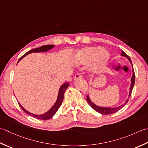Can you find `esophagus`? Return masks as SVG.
<instances>
[{"label": "esophagus", "mask_w": 148, "mask_h": 148, "mask_svg": "<svg viewBox=\"0 0 148 148\" xmlns=\"http://www.w3.org/2000/svg\"><path fill=\"white\" fill-rule=\"evenodd\" d=\"M82 74L80 73H77L76 75H75V79L76 80V79H77V78H82Z\"/></svg>", "instance_id": "34e87169"}]
</instances>
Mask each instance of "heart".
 <instances>
[{
  "label": "heart",
  "mask_w": 148,
  "mask_h": 148,
  "mask_svg": "<svg viewBox=\"0 0 148 148\" xmlns=\"http://www.w3.org/2000/svg\"><path fill=\"white\" fill-rule=\"evenodd\" d=\"M109 54L103 47H88L84 48L77 54V61L80 64L91 62L93 70L98 71L107 62Z\"/></svg>",
  "instance_id": "obj_1"
}]
</instances>
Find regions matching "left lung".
<instances>
[{"mask_svg": "<svg viewBox=\"0 0 148 148\" xmlns=\"http://www.w3.org/2000/svg\"><path fill=\"white\" fill-rule=\"evenodd\" d=\"M121 56H124L126 57V58H127L130 61V63L132 64V62H131V59L130 58V57L126 54L124 51L121 50ZM132 67H133V66H132ZM133 70V76H132V78H131V86H130V94H129V97H130L131 95H132V90H133L134 88V84H135V73H134V68L132 69ZM128 98L127 99V100L126 101V102H125L124 104H123L121 105V106L118 107H116V108H108V107H98L97 105H95L94 103H92V102L91 101V99H89V96L87 95V98H86V100L87 101V103L89 104L90 106H91L93 109L95 110H96V112H98L99 113H100L101 114H103V115H108V114H112L115 113L117 111L119 110L121 108H122L123 107L125 106V105L126 104V103L128 101Z\"/></svg>", "mask_w": 148, "mask_h": 148, "instance_id": "1", "label": "left lung"}]
</instances>
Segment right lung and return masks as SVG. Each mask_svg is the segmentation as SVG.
<instances>
[{
  "instance_id": "1",
  "label": "right lung",
  "mask_w": 148,
  "mask_h": 148,
  "mask_svg": "<svg viewBox=\"0 0 148 148\" xmlns=\"http://www.w3.org/2000/svg\"><path fill=\"white\" fill-rule=\"evenodd\" d=\"M53 47H54L53 45H43V46H41V47L37 48V49H32L31 50H29V52L25 53L23 56H22V57H20L19 61H18V62L20 61V60L23 58V57H24L25 56L27 55V54H29V53H32V52H47V51H48L49 50L52 49ZM68 86H69V83H68V82L62 84V85L61 86V87H60V89H59L58 97H57L56 103L54 104L52 108H51L47 112L43 114H41V115H36V114H33L31 112H28V111H27L25 109V108H23V107H22V105H21L20 103H19V105H20V106L21 107V108H22V110L24 111V112H25L27 114H29L30 116H32L34 117H35V118L41 119V120L49 119L50 118H52V117L53 116L54 114H55L57 112V111L58 110L60 106L61 105V104L62 103V101H63V99H64V92L66 90V89H67L68 87Z\"/></svg>"
}]
</instances>
